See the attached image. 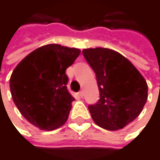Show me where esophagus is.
Wrapping results in <instances>:
<instances>
[{
  "instance_id": "34e87169",
  "label": "esophagus",
  "mask_w": 160,
  "mask_h": 160,
  "mask_svg": "<svg viewBox=\"0 0 160 160\" xmlns=\"http://www.w3.org/2000/svg\"><path fill=\"white\" fill-rule=\"evenodd\" d=\"M78 95H79V97L82 98V97H83V92H82V91L79 92H78Z\"/></svg>"
}]
</instances>
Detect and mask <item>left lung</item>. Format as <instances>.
Listing matches in <instances>:
<instances>
[{"label":"left lung","instance_id":"obj_1","mask_svg":"<svg viewBox=\"0 0 160 160\" xmlns=\"http://www.w3.org/2000/svg\"><path fill=\"white\" fill-rule=\"evenodd\" d=\"M82 53L93 69L100 99L88 107L101 128L117 131L134 120L147 100L146 81L119 52L108 48L84 49Z\"/></svg>","mask_w":160,"mask_h":160}]
</instances>
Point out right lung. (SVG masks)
Returning a JSON list of instances; mask_svg holds the SVG:
<instances>
[{
	"label": "right lung",
	"instance_id": "1",
	"mask_svg": "<svg viewBox=\"0 0 160 160\" xmlns=\"http://www.w3.org/2000/svg\"><path fill=\"white\" fill-rule=\"evenodd\" d=\"M80 50L48 44L27 55L10 78L13 101L23 117L41 130L52 131L65 124L75 100L68 92L66 69Z\"/></svg>",
	"mask_w": 160,
	"mask_h": 160
}]
</instances>
